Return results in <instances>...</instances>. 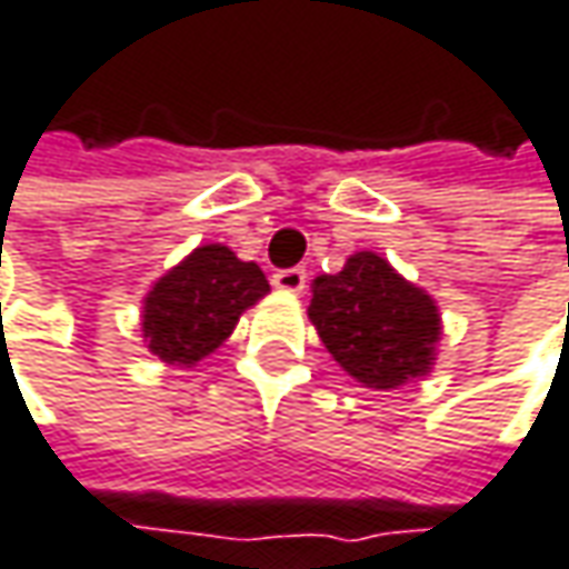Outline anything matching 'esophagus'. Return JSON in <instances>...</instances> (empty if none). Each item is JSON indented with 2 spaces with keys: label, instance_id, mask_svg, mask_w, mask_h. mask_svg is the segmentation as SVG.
I'll list each match as a JSON object with an SVG mask.
<instances>
[{
  "label": "esophagus",
  "instance_id": "1",
  "mask_svg": "<svg viewBox=\"0 0 569 569\" xmlns=\"http://www.w3.org/2000/svg\"><path fill=\"white\" fill-rule=\"evenodd\" d=\"M273 286L283 292H302L306 289V270L302 267H283L273 273Z\"/></svg>",
  "mask_w": 569,
  "mask_h": 569
}]
</instances>
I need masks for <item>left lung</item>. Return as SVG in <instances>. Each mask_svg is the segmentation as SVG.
I'll list each match as a JSON object with an SVG mask.
<instances>
[{"instance_id":"8db88e82","label":"left lung","mask_w":569,"mask_h":569,"mask_svg":"<svg viewBox=\"0 0 569 569\" xmlns=\"http://www.w3.org/2000/svg\"><path fill=\"white\" fill-rule=\"evenodd\" d=\"M309 318L328 353L369 388H395L430 372L439 311L372 251L353 254L333 277H315Z\"/></svg>"}]
</instances>
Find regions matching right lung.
<instances>
[{
    "label": "right lung",
    "mask_w": 569,
    "mask_h": 569,
    "mask_svg": "<svg viewBox=\"0 0 569 569\" xmlns=\"http://www.w3.org/2000/svg\"><path fill=\"white\" fill-rule=\"evenodd\" d=\"M270 283L258 263L238 260L226 244H203L168 270L146 296L142 331L164 362L190 366L212 353Z\"/></svg>",
    "instance_id": "1"
}]
</instances>
